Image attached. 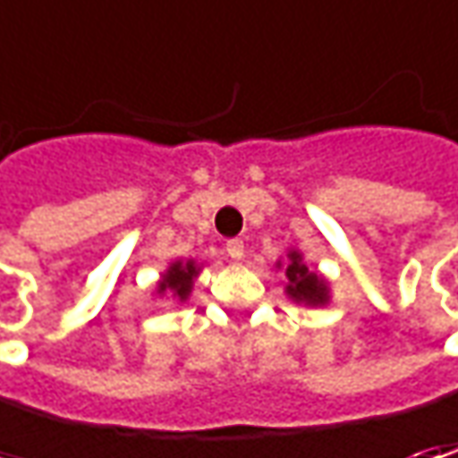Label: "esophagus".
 Returning a JSON list of instances; mask_svg holds the SVG:
<instances>
[{"mask_svg": "<svg viewBox=\"0 0 458 458\" xmlns=\"http://www.w3.org/2000/svg\"><path fill=\"white\" fill-rule=\"evenodd\" d=\"M226 255L239 262V259L244 257V242H242V239H229V242H226Z\"/></svg>", "mask_w": 458, "mask_h": 458, "instance_id": "34e87169", "label": "esophagus"}]
</instances>
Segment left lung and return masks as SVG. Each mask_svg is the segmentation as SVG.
<instances>
[{
    "label": "left lung",
    "instance_id": "8db88e82",
    "mask_svg": "<svg viewBox=\"0 0 458 458\" xmlns=\"http://www.w3.org/2000/svg\"><path fill=\"white\" fill-rule=\"evenodd\" d=\"M277 270L285 267V277H288V285L285 293L288 298H293L295 303H303V306H326L331 301V291H328V283H326L324 275L308 270V265L303 262V255L298 250H288V259L285 265H275Z\"/></svg>",
    "mask_w": 458,
    "mask_h": 458
}]
</instances>
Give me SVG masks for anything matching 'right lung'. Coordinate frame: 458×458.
Masks as SVG:
<instances>
[{"instance_id": "obj_1", "label": "right lung", "mask_w": 458, "mask_h": 458, "mask_svg": "<svg viewBox=\"0 0 458 458\" xmlns=\"http://www.w3.org/2000/svg\"><path fill=\"white\" fill-rule=\"evenodd\" d=\"M199 273H201V267L196 265V259H175V262H170L165 273L160 275V283H157L155 293L183 303L193 291V280L199 277Z\"/></svg>"}]
</instances>
